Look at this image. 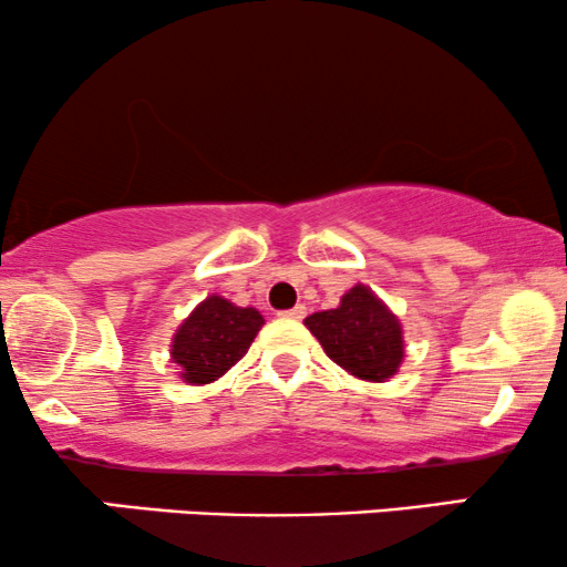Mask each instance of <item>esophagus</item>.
I'll list each match as a JSON object with an SVG mask.
<instances>
[{"label":"esophagus","instance_id":"esophagus-1","mask_svg":"<svg viewBox=\"0 0 567 567\" xmlns=\"http://www.w3.org/2000/svg\"><path fill=\"white\" fill-rule=\"evenodd\" d=\"M305 305H297V307H291V310H284L281 312V318H291V320H299V318H305Z\"/></svg>","mask_w":567,"mask_h":567}]
</instances>
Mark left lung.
I'll return each instance as SVG.
<instances>
[{"label": "left lung", "mask_w": 567, "mask_h": 567, "mask_svg": "<svg viewBox=\"0 0 567 567\" xmlns=\"http://www.w3.org/2000/svg\"><path fill=\"white\" fill-rule=\"evenodd\" d=\"M305 326L326 354L362 381H389L404 360L402 323L368 286H352L339 307L312 312Z\"/></svg>", "instance_id": "left-lung-1"}]
</instances>
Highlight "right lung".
<instances>
[{"mask_svg": "<svg viewBox=\"0 0 567 567\" xmlns=\"http://www.w3.org/2000/svg\"><path fill=\"white\" fill-rule=\"evenodd\" d=\"M265 320L255 307H236L218 295L207 297L178 326L171 344V358L181 379L192 386L218 381L239 362Z\"/></svg>", "mask_w": 567, "mask_h": 567, "instance_id": "1", "label": "right lung"}]
</instances>
